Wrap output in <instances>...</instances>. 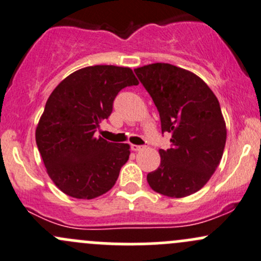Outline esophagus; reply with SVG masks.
<instances>
[{
  "instance_id": "34e87169",
  "label": "esophagus",
  "mask_w": 261,
  "mask_h": 261,
  "mask_svg": "<svg viewBox=\"0 0 261 261\" xmlns=\"http://www.w3.org/2000/svg\"><path fill=\"white\" fill-rule=\"evenodd\" d=\"M131 149H133L134 151H141V150L145 149V146H143V145H131Z\"/></svg>"
}]
</instances>
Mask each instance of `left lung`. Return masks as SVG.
<instances>
[{
  "label": "left lung",
  "instance_id": "left-lung-1",
  "mask_svg": "<svg viewBox=\"0 0 261 261\" xmlns=\"http://www.w3.org/2000/svg\"><path fill=\"white\" fill-rule=\"evenodd\" d=\"M134 70L159 111L162 133L172 135V146L159 150L160 165L147 174V183L172 198L196 193L225 149L226 123L217 97L198 75L168 63Z\"/></svg>",
  "mask_w": 261,
  "mask_h": 261
}]
</instances>
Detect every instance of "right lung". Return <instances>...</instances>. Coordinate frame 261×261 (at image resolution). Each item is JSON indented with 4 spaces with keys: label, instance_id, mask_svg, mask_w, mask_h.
<instances>
[{
    "label": "right lung",
    "instance_id": "add662e5",
    "mask_svg": "<svg viewBox=\"0 0 261 261\" xmlns=\"http://www.w3.org/2000/svg\"><path fill=\"white\" fill-rule=\"evenodd\" d=\"M136 84L130 68L93 65L68 75L51 92L35 138L46 172L63 193L92 199L115 186L130 145L94 133L111 115L118 92Z\"/></svg>",
    "mask_w": 261,
    "mask_h": 261
}]
</instances>
